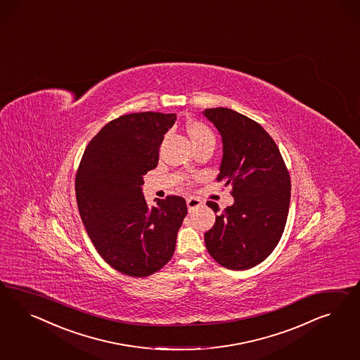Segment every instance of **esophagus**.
I'll return each mask as SVG.
<instances>
[{
	"instance_id": "esophagus-1",
	"label": "esophagus",
	"mask_w": 360,
	"mask_h": 360,
	"mask_svg": "<svg viewBox=\"0 0 360 360\" xmlns=\"http://www.w3.org/2000/svg\"><path fill=\"white\" fill-rule=\"evenodd\" d=\"M186 203H187L188 210H193V208L199 207L202 205V200L195 196H190L186 199Z\"/></svg>"
}]
</instances>
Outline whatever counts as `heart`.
Segmentation results:
<instances>
[{"label":"heart","mask_w":360,"mask_h":360,"mask_svg":"<svg viewBox=\"0 0 360 360\" xmlns=\"http://www.w3.org/2000/svg\"><path fill=\"white\" fill-rule=\"evenodd\" d=\"M187 133L188 136L191 137L193 143L196 142L203 141L206 139H211L214 137L212 131L208 129V127H206L203 122L200 121H191L188 125H187Z\"/></svg>","instance_id":"heart-1"}]
</instances>
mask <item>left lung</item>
Here are the masks:
<instances>
[{"label": "left lung", "mask_w": 360, "mask_h": 360, "mask_svg": "<svg viewBox=\"0 0 360 360\" xmlns=\"http://www.w3.org/2000/svg\"><path fill=\"white\" fill-rule=\"evenodd\" d=\"M203 115L223 141L217 179L232 186L235 199L205 233L206 248L224 268L250 269L264 262L283 236L290 203L289 172L259 122L229 108L205 109ZM207 206L218 212L215 202Z\"/></svg>", "instance_id": "left-lung-1"}]
</instances>
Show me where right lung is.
I'll use <instances>...</instances> for the list:
<instances>
[{"label":"right lung","instance_id":"obj_1","mask_svg":"<svg viewBox=\"0 0 360 360\" xmlns=\"http://www.w3.org/2000/svg\"><path fill=\"white\" fill-rule=\"evenodd\" d=\"M175 120V113L160 112L120 116L89 141L77 169V208L88 236L98 255L127 276H150L174 255L186 200L169 195L149 207L141 186Z\"/></svg>","mask_w":360,"mask_h":360}]
</instances>
